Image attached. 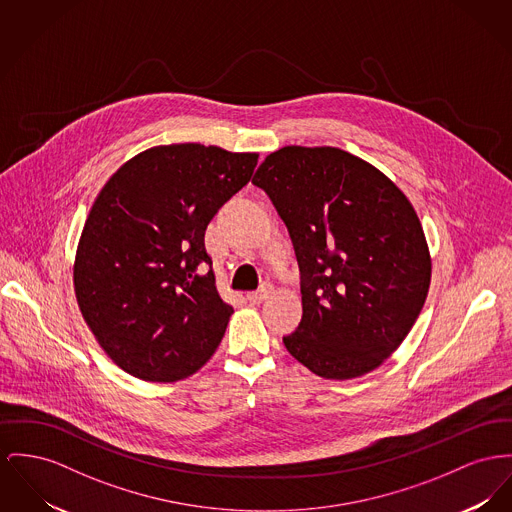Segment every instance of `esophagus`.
<instances>
[{"label": "esophagus", "instance_id": "obj_1", "mask_svg": "<svg viewBox=\"0 0 512 512\" xmlns=\"http://www.w3.org/2000/svg\"><path fill=\"white\" fill-rule=\"evenodd\" d=\"M270 287H262V289H258V291H252V293H248L246 295V299H248V303H252V305H260L262 301H266L268 297H270Z\"/></svg>", "mask_w": 512, "mask_h": 512}]
</instances>
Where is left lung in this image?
<instances>
[{
  "instance_id": "left-lung-1",
  "label": "left lung",
  "mask_w": 512,
  "mask_h": 512,
  "mask_svg": "<svg viewBox=\"0 0 512 512\" xmlns=\"http://www.w3.org/2000/svg\"><path fill=\"white\" fill-rule=\"evenodd\" d=\"M289 229L303 273V318L287 351L308 371L349 380L406 340L431 285V252L408 196L340 147L287 145L252 178Z\"/></svg>"
}]
</instances>
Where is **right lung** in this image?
<instances>
[{"instance_id":"obj_1","label":"right lung","mask_w":512,"mask_h":512,"mask_svg":"<svg viewBox=\"0 0 512 512\" xmlns=\"http://www.w3.org/2000/svg\"><path fill=\"white\" fill-rule=\"evenodd\" d=\"M256 165L258 153L157 145L126 161L95 198L73 289L95 340L128 375L184 380L223 340L235 310L217 291L205 229Z\"/></svg>"}]
</instances>
